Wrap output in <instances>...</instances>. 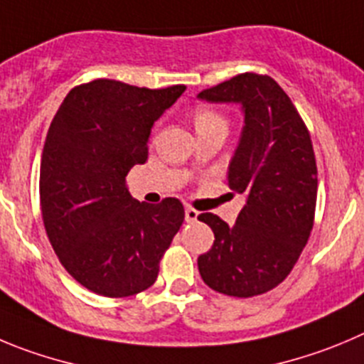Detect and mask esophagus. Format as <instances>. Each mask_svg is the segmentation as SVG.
Wrapping results in <instances>:
<instances>
[{
	"label": "esophagus",
	"instance_id": "obj_1",
	"mask_svg": "<svg viewBox=\"0 0 364 364\" xmlns=\"http://www.w3.org/2000/svg\"><path fill=\"white\" fill-rule=\"evenodd\" d=\"M199 217V212L196 208H192V206H186L185 208V219L186 223H196Z\"/></svg>",
	"mask_w": 364,
	"mask_h": 364
}]
</instances>
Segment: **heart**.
I'll use <instances>...</instances> for the list:
<instances>
[{"instance_id":"b5f03b06","label":"heart","mask_w":364,"mask_h":364,"mask_svg":"<svg viewBox=\"0 0 364 364\" xmlns=\"http://www.w3.org/2000/svg\"><path fill=\"white\" fill-rule=\"evenodd\" d=\"M193 125H196V131L201 132L210 127H217V125H226V122H224L223 114L217 113L215 109L199 105L193 109Z\"/></svg>"}]
</instances>
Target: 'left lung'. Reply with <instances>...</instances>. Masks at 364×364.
<instances>
[{
  "label": "left lung",
  "instance_id": "left-lung-1",
  "mask_svg": "<svg viewBox=\"0 0 364 364\" xmlns=\"http://www.w3.org/2000/svg\"><path fill=\"white\" fill-rule=\"evenodd\" d=\"M199 98L242 105L228 185L246 198L233 226L213 213L198 217L215 235L212 250L198 259L199 273L217 293L264 294L287 278L314 224L318 168L311 134L269 75L240 73Z\"/></svg>",
  "mask_w": 364,
  "mask_h": 364
}]
</instances>
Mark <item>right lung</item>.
Here are the masks:
<instances>
[{
    "label": "right lung",
    "instance_id": "right-lung-1",
    "mask_svg": "<svg viewBox=\"0 0 364 364\" xmlns=\"http://www.w3.org/2000/svg\"><path fill=\"white\" fill-rule=\"evenodd\" d=\"M185 90L97 79L73 87L53 117L41 159L43 223L64 269L93 293L149 289L185 220L179 199L140 203L125 185L147 161L154 122Z\"/></svg>",
    "mask_w": 364,
    "mask_h": 364
}]
</instances>
